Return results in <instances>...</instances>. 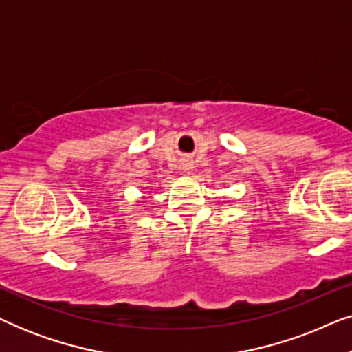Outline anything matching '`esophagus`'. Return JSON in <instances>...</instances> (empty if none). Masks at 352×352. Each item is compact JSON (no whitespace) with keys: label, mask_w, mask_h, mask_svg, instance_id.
<instances>
[{"label":"esophagus","mask_w":352,"mask_h":352,"mask_svg":"<svg viewBox=\"0 0 352 352\" xmlns=\"http://www.w3.org/2000/svg\"><path fill=\"white\" fill-rule=\"evenodd\" d=\"M190 168H192V166H190V163H184V165H182V170H184L186 173H187V171H189V170H190Z\"/></svg>","instance_id":"1"}]
</instances>
